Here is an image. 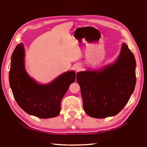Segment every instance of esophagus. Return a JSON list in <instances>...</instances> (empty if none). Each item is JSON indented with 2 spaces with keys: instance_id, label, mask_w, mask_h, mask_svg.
I'll return each mask as SVG.
<instances>
[{
  "instance_id": "esophagus-1",
  "label": "esophagus",
  "mask_w": 147,
  "mask_h": 147,
  "mask_svg": "<svg viewBox=\"0 0 147 147\" xmlns=\"http://www.w3.org/2000/svg\"><path fill=\"white\" fill-rule=\"evenodd\" d=\"M80 68H81V67H80V65H78V66H76V67H75V69L76 71H79L80 69Z\"/></svg>"
}]
</instances>
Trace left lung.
Instances as JSON below:
<instances>
[{"label":"left lung","mask_w":147,"mask_h":147,"mask_svg":"<svg viewBox=\"0 0 147 147\" xmlns=\"http://www.w3.org/2000/svg\"><path fill=\"white\" fill-rule=\"evenodd\" d=\"M83 106L91 117L103 119L114 116L124 108L136 85V60L123 43L116 62L100 71L80 72Z\"/></svg>","instance_id":"left-lung-1"}]
</instances>
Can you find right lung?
Masks as SVG:
<instances>
[{"instance_id":"right-lung-1","label":"right lung","mask_w":147,"mask_h":147,"mask_svg":"<svg viewBox=\"0 0 147 147\" xmlns=\"http://www.w3.org/2000/svg\"><path fill=\"white\" fill-rule=\"evenodd\" d=\"M24 48L16 46L11 57L9 80L16 102L26 113L41 119L57 117L69 87L75 81L74 71L61 74L48 85H39L29 77L24 67Z\"/></svg>"}]
</instances>
